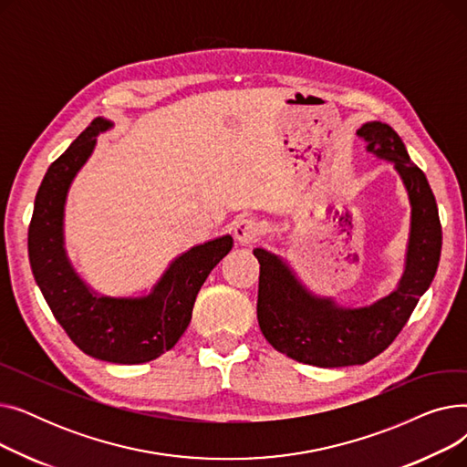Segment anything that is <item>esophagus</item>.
I'll use <instances>...</instances> for the list:
<instances>
[{"label": "esophagus", "instance_id": "1", "mask_svg": "<svg viewBox=\"0 0 467 467\" xmlns=\"http://www.w3.org/2000/svg\"><path fill=\"white\" fill-rule=\"evenodd\" d=\"M261 234V225L255 217H240L234 221V236L240 244H254Z\"/></svg>", "mask_w": 467, "mask_h": 467}]
</instances>
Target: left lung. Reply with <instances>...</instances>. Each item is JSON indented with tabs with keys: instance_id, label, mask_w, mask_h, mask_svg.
<instances>
[{
	"instance_id": "1",
	"label": "left lung",
	"mask_w": 467,
	"mask_h": 467,
	"mask_svg": "<svg viewBox=\"0 0 467 467\" xmlns=\"http://www.w3.org/2000/svg\"><path fill=\"white\" fill-rule=\"evenodd\" d=\"M358 136L367 151L396 164L412 204L407 268L398 289L371 306L338 308L331 299L310 296L280 257L254 250L261 265L257 320L265 338L284 356L316 367L361 365L384 352L430 287L441 255L443 233L435 196L398 132L375 120Z\"/></svg>"
}]
</instances>
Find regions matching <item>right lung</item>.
<instances>
[{
    "mask_svg": "<svg viewBox=\"0 0 467 467\" xmlns=\"http://www.w3.org/2000/svg\"><path fill=\"white\" fill-rule=\"evenodd\" d=\"M109 127V120L94 119L48 166L36 194L28 254L43 297L73 345L96 359L134 365L174 348L191 322L196 293L231 252L233 238L227 234L191 248L170 265L147 297L111 299L92 293L67 263L62 219L71 180L90 157L96 134Z\"/></svg>",
    "mask_w": 467,
    "mask_h": 467,
    "instance_id": "obj_1",
    "label": "right lung"
}]
</instances>
